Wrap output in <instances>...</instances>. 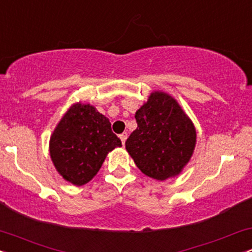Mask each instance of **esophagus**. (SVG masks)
I'll return each instance as SVG.
<instances>
[{"mask_svg": "<svg viewBox=\"0 0 252 252\" xmlns=\"http://www.w3.org/2000/svg\"><path fill=\"white\" fill-rule=\"evenodd\" d=\"M120 138H121V141H122V143L124 144L126 143V138H128V134H126V132H123V134L120 135Z\"/></svg>", "mask_w": 252, "mask_h": 252, "instance_id": "esophagus-1", "label": "esophagus"}]
</instances>
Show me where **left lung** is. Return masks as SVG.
Segmentation results:
<instances>
[{"mask_svg":"<svg viewBox=\"0 0 252 252\" xmlns=\"http://www.w3.org/2000/svg\"><path fill=\"white\" fill-rule=\"evenodd\" d=\"M135 118L137 128L126 148L138 169L161 181L180 174L194 152L196 132L179 103L168 94L155 91Z\"/></svg>","mask_w":252,"mask_h":252,"instance_id":"1","label":"left lung"}]
</instances>
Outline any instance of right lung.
Returning <instances> with one entry per match:
<instances>
[{
  "label": "right lung",
  "instance_id": "right-lung-1",
  "mask_svg": "<svg viewBox=\"0 0 252 252\" xmlns=\"http://www.w3.org/2000/svg\"><path fill=\"white\" fill-rule=\"evenodd\" d=\"M122 147L111 123L90 104H73L50 140L52 162L66 181L82 186L92 180L106 155Z\"/></svg>",
  "mask_w": 252,
  "mask_h": 252
}]
</instances>
